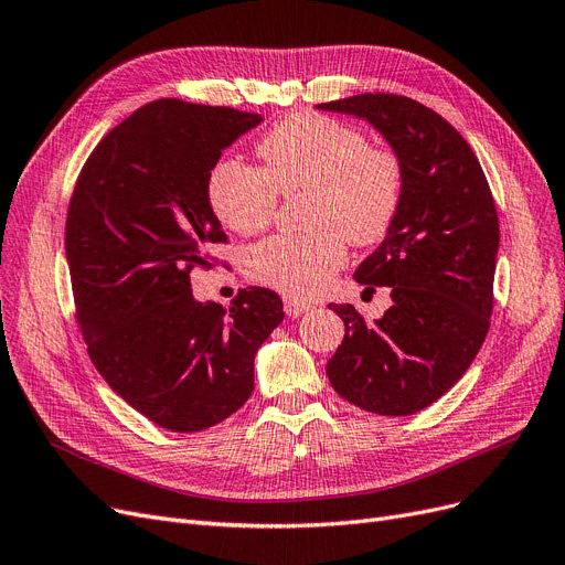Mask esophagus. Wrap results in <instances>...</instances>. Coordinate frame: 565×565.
Returning a JSON list of instances; mask_svg holds the SVG:
<instances>
[{
	"instance_id": "34e87169",
	"label": "esophagus",
	"mask_w": 565,
	"mask_h": 565,
	"mask_svg": "<svg viewBox=\"0 0 565 565\" xmlns=\"http://www.w3.org/2000/svg\"><path fill=\"white\" fill-rule=\"evenodd\" d=\"M313 308V303L310 301H301V299H285V313L289 318H299L303 313H308V310Z\"/></svg>"
}]
</instances>
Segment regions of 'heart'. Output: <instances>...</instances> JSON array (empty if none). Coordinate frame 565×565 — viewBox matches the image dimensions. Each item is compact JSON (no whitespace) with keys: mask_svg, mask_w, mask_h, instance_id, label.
Wrapping results in <instances>:
<instances>
[{"mask_svg":"<svg viewBox=\"0 0 565 565\" xmlns=\"http://www.w3.org/2000/svg\"><path fill=\"white\" fill-rule=\"evenodd\" d=\"M259 168L222 159L207 172V203L222 226L241 236L264 231L278 196L306 193L301 236H270L247 252L252 280L287 297H316L358 247L381 243L393 231L406 191L402 153L372 145L348 121L318 111H295L257 142Z\"/></svg>","mask_w":565,"mask_h":565,"instance_id":"1","label":"heart"}]
</instances>
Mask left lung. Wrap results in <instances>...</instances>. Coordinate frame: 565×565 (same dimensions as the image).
<instances>
[{"label":"left lung","mask_w":565,"mask_h":565,"mask_svg":"<svg viewBox=\"0 0 565 565\" xmlns=\"http://www.w3.org/2000/svg\"><path fill=\"white\" fill-rule=\"evenodd\" d=\"M366 119L404 159L399 217L355 270L366 291L391 287L381 320L329 303L345 337L327 362L334 391L364 412L408 416L468 372L489 334L500 243L495 201L472 147L437 111L397 93L318 105Z\"/></svg>","instance_id":"left-lung-1"}]
</instances>
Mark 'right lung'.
I'll return each instance as SVG.
<instances>
[{"label": "right lung", "mask_w": 565, "mask_h": 565, "mask_svg": "<svg viewBox=\"0 0 565 565\" xmlns=\"http://www.w3.org/2000/svg\"><path fill=\"white\" fill-rule=\"evenodd\" d=\"M259 114L147 103L86 159L67 207L74 318L90 362L132 408L170 433H199L236 414L255 387V355L282 322L264 287L231 308L199 303L191 274L226 245L205 193L222 151Z\"/></svg>", "instance_id": "right-lung-1"}]
</instances>
